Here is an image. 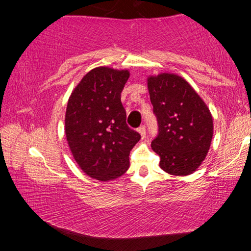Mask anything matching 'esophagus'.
<instances>
[{
    "label": "esophagus",
    "mask_w": 251,
    "mask_h": 251,
    "mask_svg": "<svg viewBox=\"0 0 251 251\" xmlns=\"http://www.w3.org/2000/svg\"><path fill=\"white\" fill-rule=\"evenodd\" d=\"M138 133L141 134L142 138L145 137V136H146V127H145V125H142L141 127H139V128H138Z\"/></svg>",
    "instance_id": "esophagus-1"
}]
</instances>
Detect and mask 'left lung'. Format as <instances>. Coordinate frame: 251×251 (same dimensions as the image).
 I'll return each mask as SVG.
<instances>
[{
    "instance_id": "obj_1",
    "label": "left lung",
    "mask_w": 251,
    "mask_h": 251,
    "mask_svg": "<svg viewBox=\"0 0 251 251\" xmlns=\"http://www.w3.org/2000/svg\"><path fill=\"white\" fill-rule=\"evenodd\" d=\"M147 86L158 122L151 148L160 157L159 166L171 175H190L210 148L214 133L210 110L181 76H150Z\"/></svg>"
}]
</instances>
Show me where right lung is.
Listing matches in <instances>:
<instances>
[{"instance_id": "obj_1", "label": "right lung", "mask_w": 251, "mask_h": 251, "mask_svg": "<svg viewBox=\"0 0 251 251\" xmlns=\"http://www.w3.org/2000/svg\"><path fill=\"white\" fill-rule=\"evenodd\" d=\"M129 71L100 66L84 76L67 103L65 135L79 168L100 181L121 177L141 135L126 124L121 93Z\"/></svg>"}]
</instances>
